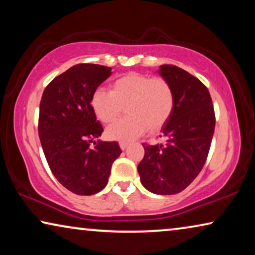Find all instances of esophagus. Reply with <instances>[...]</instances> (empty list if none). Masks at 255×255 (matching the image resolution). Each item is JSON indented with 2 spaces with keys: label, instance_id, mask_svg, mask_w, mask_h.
I'll return each instance as SVG.
<instances>
[{
  "label": "esophagus",
  "instance_id": "34e87169",
  "mask_svg": "<svg viewBox=\"0 0 255 255\" xmlns=\"http://www.w3.org/2000/svg\"><path fill=\"white\" fill-rule=\"evenodd\" d=\"M128 146V142H127V141H121L120 142V147H121V149H127V147Z\"/></svg>",
  "mask_w": 255,
  "mask_h": 255
}]
</instances>
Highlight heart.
Segmentation results:
<instances>
[{
    "label": "heart",
    "instance_id": "b5f03b06",
    "mask_svg": "<svg viewBox=\"0 0 255 255\" xmlns=\"http://www.w3.org/2000/svg\"><path fill=\"white\" fill-rule=\"evenodd\" d=\"M174 93L166 80L140 73H128L110 83V90L96 89L90 107L97 120L110 124L127 110L128 117L107 128L110 140L131 141L146 131L158 132L174 110Z\"/></svg>",
    "mask_w": 255,
    "mask_h": 255
}]
</instances>
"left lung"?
Masks as SVG:
<instances>
[{
    "label": "left lung",
    "mask_w": 255,
    "mask_h": 255,
    "mask_svg": "<svg viewBox=\"0 0 255 255\" xmlns=\"http://www.w3.org/2000/svg\"><path fill=\"white\" fill-rule=\"evenodd\" d=\"M159 74L172 87L174 110L161 128L165 142L142 144L138 165L141 184L158 195H173L193 182L203 168L215 131L210 93L200 80L173 65H161Z\"/></svg>",
    "instance_id": "8db88e82"
}]
</instances>
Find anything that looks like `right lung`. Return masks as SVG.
<instances>
[{"instance_id":"right-lung-1","label":"right lung","mask_w":255,"mask_h":255,"mask_svg":"<svg viewBox=\"0 0 255 255\" xmlns=\"http://www.w3.org/2000/svg\"><path fill=\"white\" fill-rule=\"evenodd\" d=\"M111 68L95 64L75 65L45 88L39 107L41 147L59 182L76 195H94L107 186L113 162L121 155L116 141H94L103 128L90 99Z\"/></svg>"}]
</instances>
